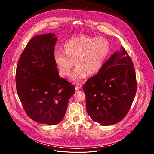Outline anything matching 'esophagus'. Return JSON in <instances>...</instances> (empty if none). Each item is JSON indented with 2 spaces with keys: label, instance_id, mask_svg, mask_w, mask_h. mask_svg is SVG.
Segmentation results:
<instances>
[{
  "label": "esophagus",
  "instance_id": "34e87169",
  "mask_svg": "<svg viewBox=\"0 0 154 154\" xmlns=\"http://www.w3.org/2000/svg\"><path fill=\"white\" fill-rule=\"evenodd\" d=\"M82 85L81 84H76V86H75V90H81V89L82 88Z\"/></svg>",
  "mask_w": 154,
  "mask_h": 154
}]
</instances>
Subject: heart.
Wrapping results in <instances>:
<instances>
[{"label": "heart", "mask_w": 154, "mask_h": 154, "mask_svg": "<svg viewBox=\"0 0 154 154\" xmlns=\"http://www.w3.org/2000/svg\"><path fill=\"white\" fill-rule=\"evenodd\" d=\"M64 52L56 51L54 60L59 71L64 76L70 75L74 65H77L70 75L73 81H81L89 75L100 71L109 54L110 44L102 37L78 36L64 43Z\"/></svg>", "instance_id": "heart-1"}]
</instances>
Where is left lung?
I'll list each match as a JSON object with an SVG mask.
<instances>
[{"label":"left lung","instance_id":"obj_1","mask_svg":"<svg viewBox=\"0 0 154 154\" xmlns=\"http://www.w3.org/2000/svg\"><path fill=\"white\" fill-rule=\"evenodd\" d=\"M86 111L92 120L107 126L120 122L134 99L136 77L131 57L121 46L100 71L83 86Z\"/></svg>","mask_w":154,"mask_h":154}]
</instances>
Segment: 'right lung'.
I'll list each match as a JSON object with an SVG mask.
<instances>
[{"mask_svg": "<svg viewBox=\"0 0 154 154\" xmlns=\"http://www.w3.org/2000/svg\"><path fill=\"white\" fill-rule=\"evenodd\" d=\"M57 40L54 33L32 38L20 57L16 72L17 93L27 115L51 125L63 120L75 91L73 84L59 77L54 60Z\"/></svg>", "mask_w": 154, "mask_h": 154, "instance_id": "obj_1", "label": "right lung"}]
</instances>
